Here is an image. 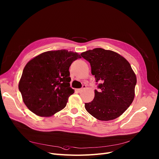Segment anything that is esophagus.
I'll return each mask as SVG.
<instances>
[{"label": "esophagus", "instance_id": "34e87169", "mask_svg": "<svg viewBox=\"0 0 159 159\" xmlns=\"http://www.w3.org/2000/svg\"><path fill=\"white\" fill-rule=\"evenodd\" d=\"M86 88V85H82V88H80V89H77V91L79 92V93H80V92H81L82 90H84V89H85Z\"/></svg>", "mask_w": 159, "mask_h": 159}]
</instances>
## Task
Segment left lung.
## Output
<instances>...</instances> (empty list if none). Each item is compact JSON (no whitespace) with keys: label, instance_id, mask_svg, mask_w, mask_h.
Instances as JSON below:
<instances>
[{"label":"left lung","instance_id":"8db88e82","mask_svg":"<svg viewBox=\"0 0 159 159\" xmlns=\"http://www.w3.org/2000/svg\"><path fill=\"white\" fill-rule=\"evenodd\" d=\"M89 62L91 74L98 82L92 102L85 103L86 110L99 120L119 117L131 105L134 98L136 77L131 65L118 53L95 48L80 54Z\"/></svg>","mask_w":159,"mask_h":159}]
</instances>
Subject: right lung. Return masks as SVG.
I'll return each instance as SVG.
<instances>
[{
	"mask_svg": "<svg viewBox=\"0 0 159 159\" xmlns=\"http://www.w3.org/2000/svg\"><path fill=\"white\" fill-rule=\"evenodd\" d=\"M80 56L66 50L43 52L25 66L18 88L23 102L39 116L49 117L63 109L74 90L69 68Z\"/></svg>",
	"mask_w": 159,
	"mask_h": 159,
	"instance_id": "obj_1",
	"label": "right lung"
}]
</instances>
